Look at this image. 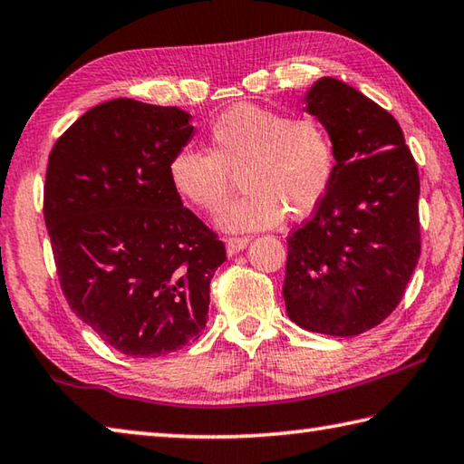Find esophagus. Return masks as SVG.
I'll return each mask as SVG.
<instances>
[{
  "mask_svg": "<svg viewBox=\"0 0 464 464\" xmlns=\"http://www.w3.org/2000/svg\"><path fill=\"white\" fill-rule=\"evenodd\" d=\"M249 237H229L225 239V247H227V256H237L239 251L247 247Z\"/></svg>",
  "mask_w": 464,
  "mask_h": 464,
  "instance_id": "1",
  "label": "esophagus"
}]
</instances>
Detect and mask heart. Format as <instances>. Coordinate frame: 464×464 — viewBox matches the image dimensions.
Segmentation results:
<instances>
[{"label":"heart","mask_w":464,"mask_h":464,"mask_svg":"<svg viewBox=\"0 0 464 464\" xmlns=\"http://www.w3.org/2000/svg\"><path fill=\"white\" fill-rule=\"evenodd\" d=\"M336 156L326 125L314 115L290 117L256 105H235L208 130V154L182 150L168 179L182 200L200 210L223 205L233 187L241 195L217 213L223 231L267 229L285 215H313L331 188Z\"/></svg>","instance_id":"b5f03b06"}]
</instances>
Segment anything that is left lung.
<instances>
[{
    "label": "left lung",
    "instance_id": "1",
    "mask_svg": "<svg viewBox=\"0 0 464 464\" xmlns=\"http://www.w3.org/2000/svg\"><path fill=\"white\" fill-rule=\"evenodd\" d=\"M334 141L331 188L288 237L284 302L298 326L357 336L390 316L420 257L418 166L400 123L333 77L304 95Z\"/></svg>",
    "mask_w": 464,
    "mask_h": 464
}]
</instances>
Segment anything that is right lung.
<instances>
[{"instance_id": "obj_1", "label": "right lung", "mask_w": 464, "mask_h": 464, "mask_svg": "<svg viewBox=\"0 0 464 464\" xmlns=\"http://www.w3.org/2000/svg\"><path fill=\"white\" fill-rule=\"evenodd\" d=\"M195 136L179 107L111 99L54 144L44 221L66 302L128 357H164L197 341L223 241L182 207L170 160Z\"/></svg>"}]
</instances>
